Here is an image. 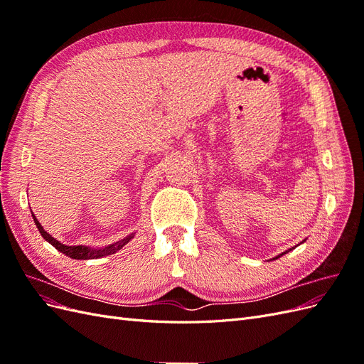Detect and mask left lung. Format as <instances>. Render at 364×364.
Returning <instances> with one entry per match:
<instances>
[{
  "label": "left lung",
  "instance_id": "8db88e82",
  "mask_svg": "<svg viewBox=\"0 0 364 364\" xmlns=\"http://www.w3.org/2000/svg\"><path fill=\"white\" fill-rule=\"evenodd\" d=\"M289 250H290V249H289ZM289 250H287V252H289ZM287 252H284V253H287ZM284 253H281V255H279V257H282V255H284ZM279 257H277V258H279ZM277 258H274V259H277Z\"/></svg>",
  "mask_w": 364,
  "mask_h": 364
}]
</instances>
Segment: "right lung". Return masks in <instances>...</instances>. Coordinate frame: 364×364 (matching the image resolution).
<instances>
[{"label": "right lung", "instance_id": "right-lung-1", "mask_svg": "<svg viewBox=\"0 0 364 364\" xmlns=\"http://www.w3.org/2000/svg\"><path fill=\"white\" fill-rule=\"evenodd\" d=\"M33 220H35V225L39 229L41 235L46 238L50 245H53L58 250H60L62 253H65V255L70 257V258H74V259H94V258H102V257H106V255H112V253H115L124 245H127L129 240L134 237V234H130L129 237L119 240V241H117V243L107 246L105 249H90V247H85V246H65V245L59 243L56 238H53L48 232L43 230V228L38 222V218L35 217V214H33Z\"/></svg>", "mask_w": 364, "mask_h": 364}]
</instances>
